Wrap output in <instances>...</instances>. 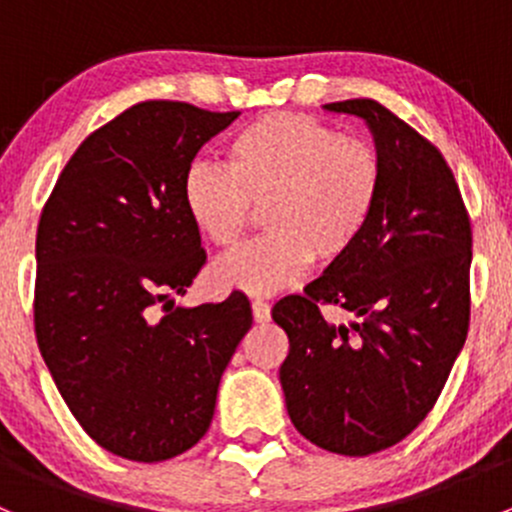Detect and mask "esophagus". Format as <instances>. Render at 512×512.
Segmentation results:
<instances>
[{
  "label": "esophagus",
  "mask_w": 512,
  "mask_h": 512,
  "mask_svg": "<svg viewBox=\"0 0 512 512\" xmlns=\"http://www.w3.org/2000/svg\"><path fill=\"white\" fill-rule=\"evenodd\" d=\"M252 317H255V322H267L270 319V304L265 302V299H252Z\"/></svg>",
  "instance_id": "1"
}]
</instances>
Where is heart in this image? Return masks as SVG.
I'll return each mask as SVG.
<instances>
[{
	"instance_id": "1",
	"label": "heart",
	"mask_w": 512,
	"mask_h": 512,
	"mask_svg": "<svg viewBox=\"0 0 512 512\" xmlns=\"http://www.w3.org/2000/svg\"><path fill=\"white\" fill-rule=\"evenodd\" d=\"M381 160L364 143L309 116L275 113L232 136L227 165L195 160L185 170L183 205L213 245L230 247L267 205L270 235L220 257L218 287L272 294L309 270L314 255L337 260L371 223L381 193Z\"/></svg>"
}]
</instances>
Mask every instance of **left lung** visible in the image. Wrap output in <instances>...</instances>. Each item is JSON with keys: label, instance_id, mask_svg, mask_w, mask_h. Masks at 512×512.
Masks as SVG:
<instances>
[{"label": "left lung", "instance_id": "8db88e82", "mask_svg": "<svg viewBox=\"0 0 512 512\" xmlns=\"http://www.w3.org/2000/svg\"><path fill=\"white\" fill-rule=\"evenodd\" d=\"M324 108L366 123L384 178L352 250L272 307L289 337L280 384L307 441L369 456L426 418L466 344L471 220L448 163L409 123L369 98ZM319 303L357 319L327 323Z\"/></svg>", "mask_w": 512, "mask_h": 512}]
</instances>
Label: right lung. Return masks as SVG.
Masks as SVG:
<instances>
[{"label": "right lung", "mask_w": 512, "mask_h": 512, "mask_svg": "<svg viewBox=\"0 0 512 512\" xmlns=\"http://www.w3.org/2000/svg\"><path fill=\"white\" fill-rule=\"evenodd\" d=\"M240 111L136 103L61 170L36 230L34 327L61 399L106 451L168 461L210 428L250 302L175 307L205 262L183 205L200 148ZM170 298L163 318L153 306Z\"/></svg>", "instance_id": "obj_1"}]
</instances>
